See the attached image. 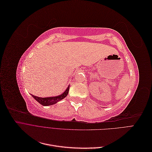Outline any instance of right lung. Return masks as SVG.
<instances>
[{
  "label": "right lung",
  "mask_w": 152,
  "mask_h": 152,
  "mask_svg": "<svg viewBox=\"0 0 152 152\" xmlns=\"http://www.w3.org/2000/svg\"><path fill=\"white\" fill-rule=\"evenodd\" d=\"M69 89H70V86L68 87V88L66 89V91L64 92L62 94H61L60 96H56V97L40 98V97H37V96H35L34 95H31V96L37 101V102H39L40 104H41L43 106L52 105V104L56 103L57 102H59V101H60V100L63 99V98H65L68 95Z\"/></svg>",
  "instance_id": "add662e5"
}]
</instances>
